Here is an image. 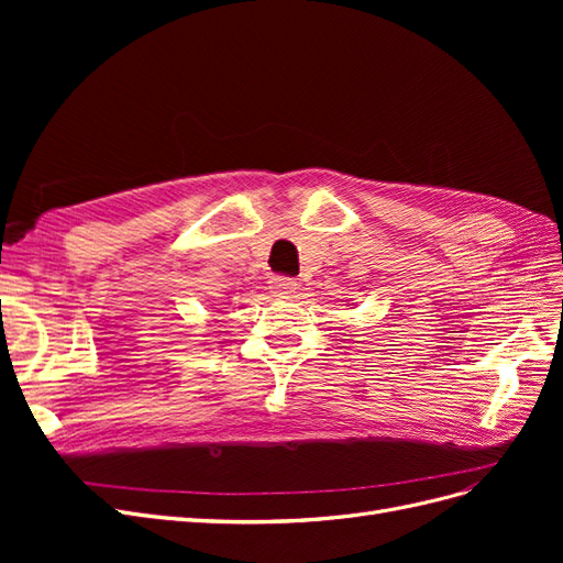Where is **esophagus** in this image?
<instances>
[{
  "instance_id": "34e87169",
  "label": "esophagus",
  "mask_w": 563,
  "mask_h": 563,
  "mask_svg": "<svg viewBox=\"0 0 563 563\" xmlns=\"http://www.w3.org/2000/svg\"><path fill=\"white\" fill-rule=\"evenodd\" d=\"M296 279H291V277H282V275H277V277H272L269 279V288L275 294H279V296H288V294H294L296 291Z\"/></svg>"
}]
</instances>
